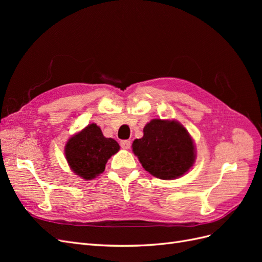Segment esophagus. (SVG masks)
Segmentation results:
<instances>
[{"mask_svg":"<svg viewBox=\"0 0 262 262\" xmlns=\"http://www.w3.org/2000/svg\"><path fill=\"white\" fill-rule=\"evenodd\" d=\"M120 146L124 149H129L131 146V141L130 140H122L120 142Z\"/></svg>","mask_w":262,"mask_h":262,"instance_id":"1","label":"esophagus"}]
</instances>
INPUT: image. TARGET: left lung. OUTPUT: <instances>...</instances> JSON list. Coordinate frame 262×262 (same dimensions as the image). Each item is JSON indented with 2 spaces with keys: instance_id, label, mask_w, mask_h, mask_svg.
Wrapping results in <instances>:
<instances>
[{
  "instance_id": "1",
  "label": "left lung",
  "mask_w": 262,
  "mask_h": 262,
  "mask_svg": "<svg viewBox=\"0 0 262 262\" xmlns=\"http://www.w3.org/2000/svg\"><path fill=\"white\" fill-rule=\"evenodd\" d=\"M143 133V138L133 141L132 148L150 175L164 180L176 179L193 165L192 139L179 122L153 119Z\"/></svg>"
}]
</instances>
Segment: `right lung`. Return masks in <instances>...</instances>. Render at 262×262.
<instances>
[{"label":"right lung","mask_w":262,"mask_h":262,"mask_svg":"<svg viewBox=\"0 0 262 262\" xmlns=\"http://www.w3.org/2000/svg\"><path fill=\"white\" fill-rule=\"evenodd\" d=\"M119 148L114 139L105 138L99 126L92 123L68 141L66 157L76 175L90 180L105 170L107 161Z\"/></svg>","instance_id":"right-lung-1"}]
</instances>
